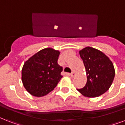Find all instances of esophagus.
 <instances>
[{"label": "esophagus", "instance_id": "1", "mask_svg": "<svg viewBox=\"0 0 125 125\" xmlns=\"http://www.w3.org/2000/svg\"><path fill=\"white\" fill-rule=\"evenodd\" d=\"M74 75H75V73L74 72H72L70 74V76H71V77H73V76H74Z\"/></svg>", "mask_w": 125, "mask_h": 125}]
</instances>
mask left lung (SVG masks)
<instances>
[{
	"label": "left lung",
	"instance_id": "obj_1",
	"mask_svg": "<svg viewBox=\"0 0 125 125\" xmlns=\"http://www.w3.org/2000/svg\"><path fill=\"white\" fill-rule=\"evenodd\" d=\"M85 66L87 82L83 88L77 89L83 96L99 97L106 92L115 76L112 61L101 51L87 47L79 51Z\"/></svg>",
	"mask_w": 125,
	"mask_h": 125
}]
</instances>
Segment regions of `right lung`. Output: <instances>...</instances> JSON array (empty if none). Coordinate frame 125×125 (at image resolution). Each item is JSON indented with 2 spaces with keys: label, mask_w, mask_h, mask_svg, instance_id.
I'll use <instances>...</instances> for the list:
<instances>
[{
  "label": "right lung",
  "mask_w": 125,
  "mask_h": 125,
  "mask_svg": "<svg viewBox=\"0 0 125 125\" xmlns=\"http://www.w3.org/2000/svg\"><path fill=\"white\" fill-rule=\"evenodd\" d=\"M60 52L52 48L42 49L24 62L22 82L28 93L43 97L54 89L62 75V67L58 63Z\"/></svg>",
  "instance_id": "right-lung-1"
}]
</instances>
